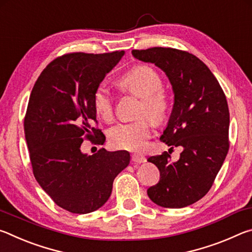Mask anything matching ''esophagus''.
Returning a JSON list of instances; mask_svg holds the SVG:
<instances>
[{"mask_svg":"<svg viewBox=\"0 0 252 252\" xmlns=\"http://www.w3.org/2000/svg\"><path fill=\"white\" fill-rule=\"evenodd\" d=\"M131 160L132 162H134V163H143V162L147 161L146 157H143L141 155H132Z\"/></svg>","mask_w":252,"mask_h":252,"instance_id":"esophagus-1","label":"esophagus"}]
</instances>
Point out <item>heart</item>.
Segmentation results:
<instances>
[{
	"label": "heart",
	"mask_w": 252,
	"mask_h": 252,
	"mask_svg": "<svg viewBox=\"0 0 252 252\" xmlns=\"http://www.w3.org/2000/svg\"><path fill=\"white\" fill-rule=\"evenodd\" d=\"M119 84L126 91L142 99L140 116H148L159 123L167 116L169 103L167 95L161 90L162 80L156 70L148 65H135L123 74ZM93 106L97 116L104 121L113 117L114 97L105 84H99L93 93ZM144 117L133 122H123L111 127L109 141L119 150L142 151L148 146L152 134L150 119Z\"/></svg>",
	"instance_id": "heart-1"
}]
</instances>
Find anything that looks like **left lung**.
Returning <instances> with one entry per match:
<instances>
[{"instance_id": "left-lung-1", "label": "left lung", "mask_w": 252, "mask_h": 252, "mask_svg": "<svg viewBox=\"0 0 252 252\" xmlns=\"http://www.w3.org/2000/svg\"><path fill=\"white\" fill-rule=\"evenodd\" d=\"M132 55L153 63L167 74L174 103L160 140L181 147L180 159L165 151L148 159L160 171V180L148 189L163 208L190 206L208 193L229 150V108L218 80L201 60L171 48L132 50Z\"/></svg>"}]
</instances>
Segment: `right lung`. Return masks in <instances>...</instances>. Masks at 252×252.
Instances as JSON below:
<instances>
[{
  "label": "right lung",
  "mask_w": 252,
  "mask_h": 252,
  "mask_svg": "<svg viewBox=\"0 0 252 252\" xmlns=\"http://www.w3.org/2000/svg\"><path fill=\"white\" fill-rule=\"evenodd\" d=\"M125 51L75 52L53 60L30 95L24 133L33 174L59 207L72 213L93 212L108 201L113 180L130 163L127 151H81L84 139L103 144L93 126V93Z\"/></svg>",
  "instance_id": "1"
}]
</instances>
